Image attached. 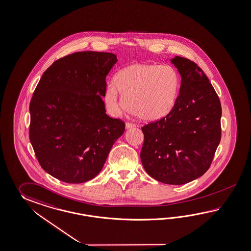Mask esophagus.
I'll list each match as a JSON object with an SVG mask.
<instances>
[{
    "mask_svg": "<svg viewBox=\"0 0 251 251\" xmlns=\"http://www.w3.org/2000/svg\"><path fill=\"white\" fill-rule=\"evenodd\" d=\"M135 127H136V126H135V124H133V123H127L125 124V128H126V129L133 128H135Z\"/></svg>",
    "mask_w": 251,
    "mask_h": 251,
    "instance_id": "34e87169",
    "label": "esophagus"
}]
</instances>
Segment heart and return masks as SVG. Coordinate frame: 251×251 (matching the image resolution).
<instances>
[{
	"label": "heart",
	"mask_w": 251,
	"mask_h": 251,
	"mask_svg": "<svg viewBox=\"0 0 251 251\" xmlns=\"http://www.w3.org/2000/svg\"><path fill=\"white\" fill-rule=\"evenodd\" d=\"M180 85V75L171 65L134 63L117 73L105 92V103L112 115L128 109L142 121L156 122L174 108Z\"/></svg>",
	"instance_id": "b5f03b06"
}]
</instances>
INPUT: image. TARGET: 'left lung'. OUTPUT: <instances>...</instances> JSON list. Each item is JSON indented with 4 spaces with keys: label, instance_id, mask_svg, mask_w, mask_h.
I'll list each match as a JSON object with an SVG mask.
<instances>
[{
    "label": "left lung",
    "instance_id": "left-lung-1",
    "mask_svg": "<svg viewBox=\"0 0 251 251\" xmlns=\"http://www.w3.org/2000/svg\"><path fill=\"white\" fill-rule=\"evenodd\" d=\"M181 77L177 102L163 119L141 129L143 168L159 182L182 185L208 171L221 138V104L208 77L195 62L175 56Z\"/></svg>",
    "mask_w": 251,
    "mask_h": 251
}]
</instances>
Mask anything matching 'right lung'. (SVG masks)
I'll list each match as a JSON object with an SVG mask.
<instances>
[{
  "mask_svg": "<svg viewBox=\"0 0 251 251\" xmlns=\"http://www.w3.org/2000/svg\"><path fill=\"white\" fill-rule=\"evenodd\" d=\"M110 52L80 51L54 61L43 74L30 103V141L44 171L66 183L96 177L125 124L106 114Z\"/></svg>",
  "mask_w": 251,
  "mask_h": 251,
  "instance_id": "1",
  "label": "right lung"
}]
</instances>
